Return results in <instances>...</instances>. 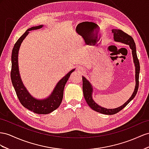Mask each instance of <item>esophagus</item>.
I'll return each mask as SVG.
<instances>
[{
  "label": "esophagus",
  "mask_w": 149,
  "mask_h": 149,
  "mask_svg": "<svg viewBox=\"0 0 149 149\" xmlns=\"http://www.w3.org/2000/svg\"><path fill=\"white\" fill-rule=\"evenodd\" d=\"M81 70H82L81 68H78V70H79V71H81ZM82 70H83V69H82Z\"/></svg>",
  "instance_id": "esophagus-1"
}]
</instances>
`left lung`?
I'll list each match as a JSON object with an SVG mask.
<instances>
[{"instance_id":"1","label":"left lung","mask_w":149,"mask_h":149,"mask_svg":"<svg viewBox=\"0 0 149 149\" xmlns=\"http://www.w3.org/2000/svg\"><path fill=\"white\" fill-rule=\"evenodd\" d=\"M111 31H112V33H113V37H114V41L117 42H120V43H125L126 45H128L130 48L132 49L133 62H134L135 67V82H136L135 89L132 95V96L124 104H123L117 108L107 109L103 107H101V106H99L97 104H96V102H95V101L93 100V96H92L93 92V86H91V83L89 82V81H87L86 78H85L84 77H82L83 93H84V98L87 102V103L88 104L89 107L91 109L94 110V111L102 114H108V115L114 114L120 111L121 109H123L125 106H127L129 102L135 97L139 89V73H140V63H139V59L137 58L136 46L133 38L131 36L128 35V34L123 32V31H121L120 29H113L111 30Z\"/></svg>"}]
</instances>
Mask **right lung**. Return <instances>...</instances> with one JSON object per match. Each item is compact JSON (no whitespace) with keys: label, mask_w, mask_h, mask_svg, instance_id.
<instances>
[{"label":"right lung","mask_w":149,"mask_h":149,"mask_svg":"<svg viewBox=\"0 0 149 149\" xmlns=\"http://www.w3.org/2000/svg\"><path fill=\"white\" fill-rule=\"evenodd\" d=\"M43 26V25H40L29 28L19 38L16 43H15L13 49L12 56H11L12 67H11L10 78L14 89L16 91L17 96L21 104L26 108L36 114H46L52 113L60 106L62 101L65 86V84L69 78L71 73L75 70V68L68 72L62 79L60 80L53 89V92L51 93L50 96H49L47 98L43 99V100H37L29 93L22 82L19 70V49L22 41L28 35L29 31L40 29Z\"/></svg>","instance_id":"add662e5"}]
</instances>
